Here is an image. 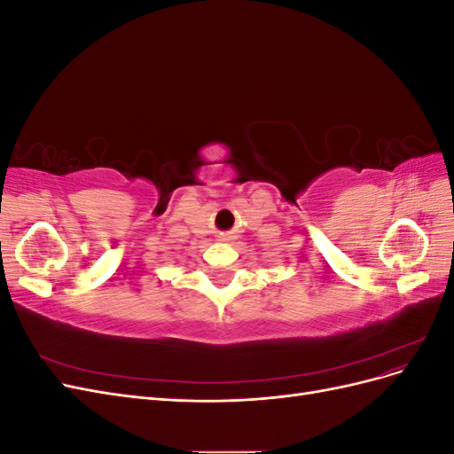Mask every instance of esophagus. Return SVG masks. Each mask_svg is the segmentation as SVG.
<instances>
[{
  "mask_svg": "<svg viewBox=\"0 0 454 454\" xmlns=\"http://www.w3.org/2000/svg\"><path fill=\"white\" fill-rule=\"evenodd\" d=\"M219 240H222V242H229L231 237H229V235H222V237H219Z\"/></svg>",
  "mask_w": 454,
  "mask_h": 454,
  "instance_id": "1",
  "label": "esophagus"
}]
</instances>
